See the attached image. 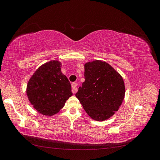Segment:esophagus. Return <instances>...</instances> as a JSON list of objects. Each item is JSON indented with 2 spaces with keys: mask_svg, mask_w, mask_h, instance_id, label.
<instances>
[{
  "mask_svg": "<svg viewBox=\"0 0 160 160\" xmlns=\"http://www.w3.org/2000/svg\"><path fill=\"white\" fill-rule=\"evenodd\" d=\"M77 84L76 83H72L71 84V87H72V92L73 93H75L77 91Z\"/></svg>",
  "mask_w": 160,
  "mask_h": 160,
  "instance_id": "esophagus-1",
  "label": "esophagus"
}]
</instances>
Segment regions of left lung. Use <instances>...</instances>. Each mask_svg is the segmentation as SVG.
Listing matches in <instances>:
<instances>
[{
    "instance_id": "left-lung-1",
    "label": "left lung",
    "mask_w": 160,
    "mask_h": 160,
    "mask_svg": "<svg viewBox=\"0 0 160 160\" xmlns=\"http://www.w3.org/2000/svg\"><path fill=\"white\" fill-rule=\"evenodd\" d=\"M85 81L75 94L90 117L101 122L118 111L125 97L122 77L108 62L95 60L85 64Z\"/></svg>"
}]
</instances>
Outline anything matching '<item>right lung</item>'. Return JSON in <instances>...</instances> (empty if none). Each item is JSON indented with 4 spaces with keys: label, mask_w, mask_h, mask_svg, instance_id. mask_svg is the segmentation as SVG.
Returning a JSON list of instances; mask_svg holds the SVG:
<instances>
[{
    "label": "right lung",
    "mask_w": 160,
    "mask_h": 160,
    "mask_svg": "<svg viewBox=\"0 0 160 160\" xmlns=\"http://www.w3.org/2000/svg\"><path fill=\"white\" fill-rule=\"evenodd\" d=\"M61 63L52 60L43 64L28 82V100L38 112L52 116L64 107L72 95L67 77L61 72Z\"/></svg>",
    "instance_id": "1"
}]
</instances>
